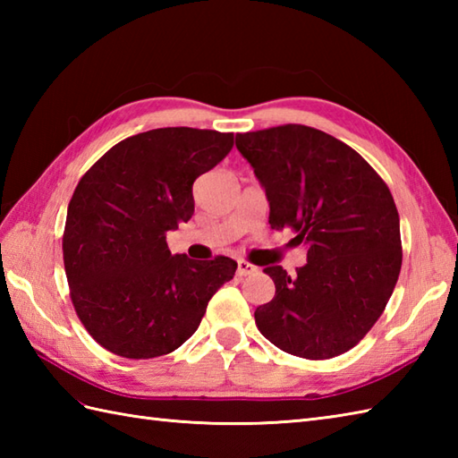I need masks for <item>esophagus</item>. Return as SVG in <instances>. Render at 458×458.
<instances>
[{"mask_svg": "<svg viewBox=\"0 0 458 458\" xmlns=\"http://www.w3.org/2000/svg\"><path fill=\"white\" fill-rule=\"evenodd\" d=\"M254 271H256V266H251L250 261H246V259H238L236 274H238L240 277H246V276H250V274H254Z\"/></svg>", "mask_w": 458, "mask_h": 458, "instance_id": "1", "label": "esophagus"}]
</instances>
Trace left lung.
<instances>
[{"instance_id": "8db88e82", "label": "left lung", "mask_w": 458, "mask_h": 458, "mask_svg": "<svg viewBox=\"0 0 458 458\" xmlns=\"http://www.w3.org/2000/svg\"><path fill=\"white\" fill-rule=\"evenodd\" d=\"M269 200L274 230L295 232L307 264L264 269L276 295L256 309L271 344L307 360L348 352L382 317L402 269L400 214L362 155L301 123L236 135Z\"/></svg>"}]
</instances>
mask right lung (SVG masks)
I'll return each mask as SVG.
<instances>
[{
	"label": "right lung",
	"instance_id": "add662e5",
	"mask_svg": "<svg viewBox=\"0 0 458 458\" xmlns=\"http://www.w3.org/2000/svg\"><path fill=\"white\" fill-rule=\"evenodd\" d=\"M234 133L159 128L115 143L82 174L68 202L63 259L71 301L112 354L148 360L194 335L238 264L171 256L167 232L194 212L192 182L218 165Z\"/></svg>",
	"mask_w": 458,
	"mask_h": 458
}]
</instances>
